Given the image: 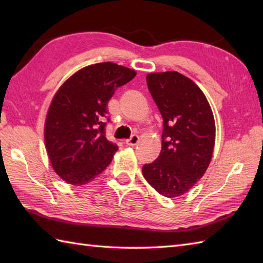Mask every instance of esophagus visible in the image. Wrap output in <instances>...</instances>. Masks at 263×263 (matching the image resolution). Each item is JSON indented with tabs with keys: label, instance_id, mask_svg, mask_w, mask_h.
I'll return each instance as SVG.
<instances>
[{
	"label": "esophagus",
	"instance_id": "obj_1",
	"mask_svg": "<svg viewBox=\"0 0 263 263\" xmlns=\"http://www.w3.org/2000/svg\"><path fill=\"white\" fill-rule=\"evenodd\" d=\"M139 140H140V138H139L138 135H132L131 138L127 139L125 142L126 144H128V146H136V144L139 142Z\"/></svg>",
	"mask_w": 263,
	"mask_h": 263
}]
</instances>
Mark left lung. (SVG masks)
<instances>
[{"mask_svg":"<svg viewBox=\"0 0 263 263\" xmlns=\"http://www.w3.org/2000/svg\"><path fill=\"white\" fill-rule=\"evenodd\" d=\"M147 85L164 128L158 158L143 165L142 174L159 194L175 198L208 168L216 139L214 114L202 90L176 71L149 73Z\"/></svg>","mask_w":263,"mask_h":263,"instance_id":"left-lung-1","label":"left lung"}]
</instances>
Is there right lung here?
Segmentation results:
<instances>
[{"label": "right lung", "instance_id": "obj_1", "mask_svg": "<svg viewBox=\"0 0 263 263\" xmlns=\"http://www.w3.org/2000/svg\"><path fill=\"white\" fill-rule=\"evenodd\" d=\"M136 74L116 63L92 64L72 74L54 95L44 138L53 170L66 183L83 185L110 164L119 147L105 137L107 103Z\"/></svg>", "mask_w": 263, "mask_h": 263}]
</instances>
